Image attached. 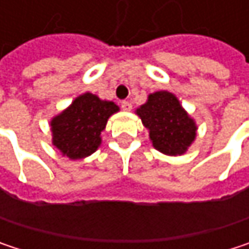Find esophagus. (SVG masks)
Here are the masks:
<instances>
[{
	"mask_svg": "<svg viewBox=\"0 0 249 249\" xmlns=\"http://www.w3.org/2000/svg\"><path fill=\"white\" fill-rule=\"evenodd\" d=\"M121 108H123L124 111H131V109H132V104H131L129 101H123V102H121Z\"/></svg>",
	"mask_w": 249,
	"mask_h": 249,
	"instance_id": "34e87169",
	"label": "esophagus"
}]
</instances>
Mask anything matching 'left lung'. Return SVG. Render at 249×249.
<instances>
[{"instance_id": "1", "label": "left lung", "mask_w": 249, "mask_h": 249, "mask_svg": "<svg viewBox=\"0 0 249 249\" xmlns=\"http://www.w3.org/2000/svg\"><path fill=\"white\" fill-rule=\"evenodd\" d=\"M135 114L148 129L153 147L166 156L184 154L196 138L197 125L172 92L150 93Z\"/></svg>"}]
</instances>
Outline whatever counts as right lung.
<instances>
[{
	"label": "right lung",
	"instance_id": "right-lung-1",
	"mask_svg": "<svg viewBox=\"0 0 249 249\" xmlns=\"http://www.w3.org/2000/svg\"><path fill=\"white\" fill-rule=\"evenodd\" d=\"M120 111L112 101L85 92L50 121L53 145L71 160L93 154L102 142L101 132L111 115Z\"/></svg>",
	"mask_w": 249,
	"mask_h": 249
}]
</instances>
